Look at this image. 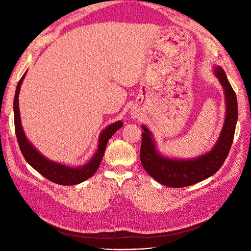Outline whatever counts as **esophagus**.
Segmentation results:
<instances>
[{"label":"esophagus","mask_w":251,"mask_h":251,"mask_svg":"<svg viewBox=\"0 0 251 251\" xmlns=\"http://www.w3.org/2000/svg\"><path fill=\"white\" fill-rule=\"evenodd\" d=\"M131 117L132 119H138V117H139V111H138L137 109H132Z\"/></svg>","instance_id":"1"}]
</instances>
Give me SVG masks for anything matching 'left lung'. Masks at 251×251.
Instances as JSON below:
<instances>
[{
  "label": "left lung",
  "instance_id": "1",
  "mask_svg": "<svg viewBox=\"0 0 251 251\" xmlns=\"http://www.w3.org/2000/svg\"><path fill=\"white\" fill-rule=\"evenodd\" d=\"M214 72L225 90L226 119L219 138L210 151L189 159L163 155L157 151L151 130L141 125L143 129L140 149L142 166L161 184L169 188H183L195 184L215 175L226 161L235 134L238 117L237 98L225 70L220 66H214Z\"/></svg>",
  "mask_w": 251,
  "mask_h": 251
}]
</instances>
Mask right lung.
I'll list each match as a JSON object with an SVG mask.
<instances>
[{
	"mask_svg": "<svg viewBox=\"0 0 251 251\" xmlns=\"http://www.w3.org/2000/svg\"><path fill=\"white\" fill-rule=\"evenodd\" d=\"M25 73L20 78L17 87H16L15 98H14V117H15V131L16 137L19 143V148L23 153L25 161L28 162L36 172H39L46 179L52 181L57 184L61 185H74L83 182V181L89 179L94 174L97 172L99 165L102 161L103 154L105 151L106 143L110 138L123 126L122 121L112 123L111 125L106 126L105 128L100 132L98 138V149L97 152L94 154L92 159L82 166L71 167L69 165H65L58 162H54L43 155L26 138L23 125H21L20 111H19V93L20 86L24 82Z\"/></svg>",
	"mask_w": 251,
	"mask_h": 251,
	"instance_id": "1",
	"label": "right lung"
}]
</instances>
